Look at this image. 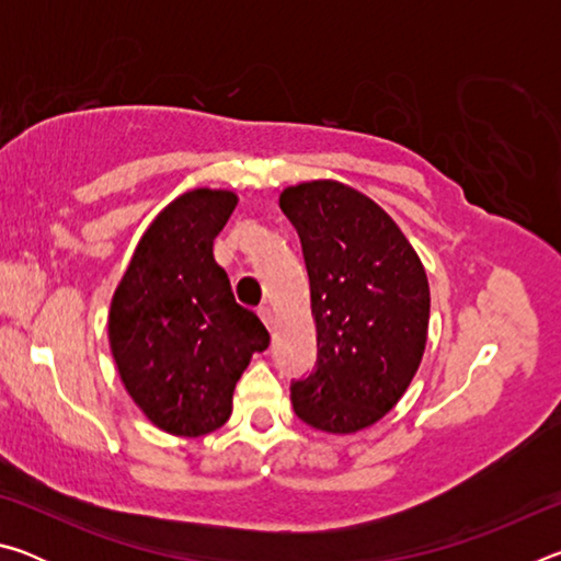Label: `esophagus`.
Returning <instances> with one entry per match:
<instances>
[{"mask_svg": "<svg viewBox=\"0 0 561 561\" xmlns=\"http://www.w3.org/2000/svg\"><path fill=\"white\" fill-rule=\"evenodd\" d=\"M257 314H260V319L264 321V327H267V329H274V314H272V309H270V307H260V309H257Z\"/></svg>", "mask_w": 561, "mask_h": 561, "instance_id": "34e87169", "label": "esophagus"}]
</instances>
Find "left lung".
<instances>
[{
  "label": "left lung",
  "instance_id": "left-lung-1",
  "mask_svg": "<svg viewBox=\"0 0 561 561\" xmlns=\"http://www.w3.org/2000/svg\"><path fill=\"white\" fill-rule=\"evenodd\" d=\"M317 321V368L291 381L304 423L356 433L391 411L428 339V277L411 242L371 197L334 180L287 187Z\"/></svg>",
  "mask_w": 561,
  "mask_h": 561
}]
</instances>
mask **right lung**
Segmentation results:
<instances>
[{
  "instance_id": "obj_1",
  "label": "right lung",
  "mask_w": 561,
  "mask_h": 561,
  "mask_svg": "<svg viewBox=\"0 0 561 561\" xmlns=\"http://www.w3.org/2000/svg\"><path fill=\"white\" fill-rule=\"evenodd\" d=\"M234 205V193L207 187L170 203L140 237L111 301L108 341L123 386L160 431L183 438L227 423L234 383L270 346L213 257Z\"/></svg>"
}]
</instances>
